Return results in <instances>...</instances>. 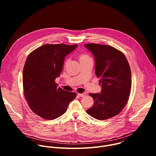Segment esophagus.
Returning a JSON list of instances; mask_svg holds the SVG:
<instances>
[{"instance_id":"1","label":"esophagus","mask_w":156,"mask_h":156,"mask_svg":"<svg viewBox=\"0 0 156 156\" xmlns=\"http://www.w3.org/2000/svg\"><path fill=\"white\" fill-rule=\"evenodd\" d=\"M86 94V93H81V94H80V93H78V95L80 97H81V98L85 96Z\"/></svg>"}]
</instances>
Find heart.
<instances>
[{
	"mask_svg": "<svg viewBox=\"0 0 156 156\" xmlns=\"http://www.w3.org/2000/svg\"><path fill=\"white\" fill-rule=\"evenodd\" d=\"M79 58H80V62L83 61V60H86L91 59V58H90V57L87 54H81V55H80ZM68 62H69V60H66L65 62V65L67 64Z\"/></svg>",
	"mask_w": 156,
	"mask_h": 156,
	"instance_id": "heart-1",
	"label": "heart"
}]
</instances>
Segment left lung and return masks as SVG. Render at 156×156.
Here are the masks:
<instances>
[{
	"mask_svg": "<svg viewBox=\"0 0 156 156\" xmlns=\"http://www.w3.org/2000/svg\"><path fill=\"white\" fill-rule=\"evenodd\" d=\"M84 46L94 55L95 73L100 78L101 93L92 94L94 105L87 113L102 120L118 115L126 105L131 87V70L125 55L109 45L95 43L85 44Z\"/></svg>",
	"mask_w": 156,
	"mask_h": 156,
	"instance_id": "obj_1",
	"label": "left lung"
}]
</instances>
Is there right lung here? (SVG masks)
<instances>
[{
  "label": "right lung",
  "mask_w": 156,
  "mask_h": 156,
  "mask_svg": "<svg viewBox=\"0 0 156 156\" xmlns=\"http://www.w3.org/2000/svg\"><path fill=\"white\" fill-rule=\"evenodd\" d=\"M77 44H45L31 52L23 72L24 95L33 112L46 120L62 115L76 96L73 92L58 87L55 78L60 75L66 55Z\"/></svg>",
  "instance_id": "right-lung-1"
}]
</instances>
